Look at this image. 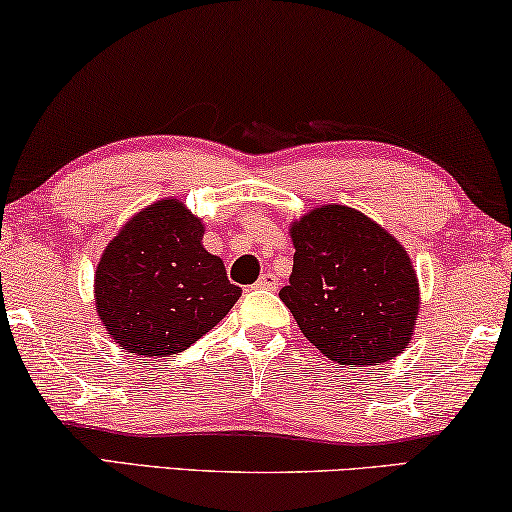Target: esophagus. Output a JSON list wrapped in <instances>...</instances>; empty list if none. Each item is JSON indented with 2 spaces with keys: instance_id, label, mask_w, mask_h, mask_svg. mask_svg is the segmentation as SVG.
Segmentation results:
<instances>
[{
  "instance_id": "1",
  "label": "esophagus",
  "mask_w": 512,
  "mask_h": 512,
  "mask_svg": "<svg viewBox=\"0 0 512 512\" xmlns=\"http://www.w3.org/2000/svg\"><path fill=\"white\" fill-rule=\"evenodd\" d=\"M276 285H278V280H276V276H271V273H262L259 280L255 282L257 289H276Z\"/></svg>"
}]
</instances>
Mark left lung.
Instances as JSON below:
<instances>
[{
    "instance_id": "8db88e82",
    "label": "left lung",
    "mask_w": 512,
    "mask_h": 512,
    "mask_svg": "<svg viewBox=\"0 0 512 512\" xmlns=\"http://www.w3.org/2000/svg\"><path fill=\"white\" fill-rule=\"evenodd\" d=\"M294 269L280 299L329 361L368 368L407 349L421 289L402 243L342 204L310 209L289 225Z\"/></svg>"
}]
</instances>
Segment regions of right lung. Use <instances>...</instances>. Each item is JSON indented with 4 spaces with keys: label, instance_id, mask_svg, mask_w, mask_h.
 <instances>
[{
    "label": "right lung",
    "instance_id": "obj_1",
    "mask_svg": "<svg viewBox=\"0 0 512 512\" xmlns=\"http://www.w3.org/2000/svg\"><path fill=\"white\" fill-rule=\"evenodd\" d=\"M202 236V218L167 197L137 211L105 246L96 312L121 349L137 358L179 354L232 310L241 287Z\"/></svg>",
    "mask_w": 512,
    "mask_h": 512
}]
</instances>
